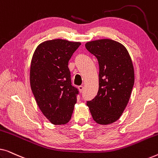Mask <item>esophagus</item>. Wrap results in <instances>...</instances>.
Masks as SVG:
<instances>
[{
	"label": "esophagus",
	"instance_id": "1",
	"mask_svg": "<svg viewBox=\"0 0 158 158\" xmlns=\"http://www.w3.org/2000/svg\"><path fill=\"white\" fill-rule=\"evenodd\" d=\"M78 89H79V90H80V92H83V90H84V87L83 85H80L79 87H78Z\"/></svg>",
	"mask_w": 158,
	"mask_h": 158
}]
</instances>
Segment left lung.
Wrapping results in <instances>:
<instances>
[{
    "label": "left lung",
    "instance_id": "8db88e82",
    "mask_svg": "<svg viewBox=\"0 0 158 158\" xmlns=\"http://www.w3.org/2000/svg\"><path fill=\"white\" fill-rule=\"evenodd\" d=\"M85 48L99 65L98 94L87 106L96 123L112 124L122 116L130 98L135 83L132 61L126 47L112 40L88 42Z\"/></svg>",
    "mask_w": 158,
    "mask_h": 158
}]
</instances>
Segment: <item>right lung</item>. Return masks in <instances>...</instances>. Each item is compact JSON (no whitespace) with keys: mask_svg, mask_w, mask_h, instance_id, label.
Here are the masks:
<instances>
[{"mask_svg":"<svg viewBox=\"0 0 158 158\" xmlns=\"http://www.w3.org/2000/svg\"><path fill=\"white\" fill-rule=\"evenodd\" d=\"M81 42L52 40L36 47L30 68V85L41 111L52 124L70 120L78 89L72 85L68 62Z\"/></svg>","mask_w":158,"mask_h":158,"instance_id":"obj_1","label":"right lung"}]
</instances>
